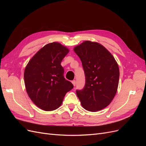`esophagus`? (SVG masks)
Wrapping results in <instances>:
<instances>
[{"label":"esophagus","instance_id":"obj_1","mask_svg":"<svg viewBox=\"0 0 146 146\" xmlns=\"http://www.w3.org/2000/svg\"><path fill=\"white\" fill-rule=\"evenodd\" d=\"M72 83L73 84V85H74V86H76V80H72Z\"/></svg>","mask_w":146,"mask_h":146}]
</instances>
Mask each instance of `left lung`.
<instances>
[{"mask_svg":"<svg viewBox=\"0 0 146 146\" xmlns=\"http://www.w3.org/2000/svg\"><path fill=\"white\" fill-rule=\"evenodd\" d=\"M81 60L85 75L83 89L76 94L82 106L95 112L107 107L115 96L119 84V66L107 48L96 42L85 41L74 48Z\"/></svg>","mask_w":146,"mask_h":146,"instance_id":"obj_1","label":"left lung"}]
</instances>
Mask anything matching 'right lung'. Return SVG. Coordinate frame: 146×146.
I'll use <instances>...</instances> for the list:
<instances>
[{
    "label": "right lung",
    "instance_id": "right-lung-1",
    "mask_svg": "<svg viewBox=\"0 0 146 146\" xmlns=\"http://www.w3.org/2000/svg\"><path fill=\"white\" fill-rule=\"evenodd\" d=\"M59 42L47 44L29 61L24 70L26 91L38 107L44 111L58 108L74 86L64 77L61 61L69 53Z\"/></svg>",
    "mask_w": 146,
    "mask_h": 146
}]
</instances>
